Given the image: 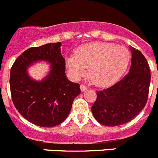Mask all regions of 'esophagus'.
I'll return each instance as SVG.
<instances>
[{"label":"esophagus","instance_id":"1","mask_svg":"<svg viewBox=\"0 0 158 158\" xmlns=\"http://www.w3.org/2000/svg\"><path fill=\"white\" fill-rule=\"evenodd\" d=\"M80 88H81V91H86L87 89H88L87 86H85V85H81Z\"/></svg>","mask_w":158,"mask_h":158}]
</instances>
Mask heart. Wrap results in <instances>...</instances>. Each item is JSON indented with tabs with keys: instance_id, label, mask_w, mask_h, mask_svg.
<instances>
[{
	"instance_id": "heart-1",
	"label": "heart",
	"mask_w": 158,
	"mask_h": 158,
	"mask_svg": "<svg viewBox=\"0 0 158 158\" xmlns=\"http://www.w3.org/2000/svg\"><path fill=\"white\" fill-rule=\"evenodd\" d=\"M130 60V54L126 48L95 42L77 48L75 56L67 58V66L73 77L85 75L88 68L93 84L98 87H109L125 73Z\"/></svg>"
}]
</instances>
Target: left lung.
Listing matches in <instances>:
<instances>
[{"mask_svg": "<svg viewBox=\"0 0 158 158\" xmlns=\"http://www.w3.org/2000/svg\"><path fill=\"white\" fill-rule=\"evenodd\" d=\"M130 72L107 89L97 91L91 112L99 123L117 127L131 121L148 102L151 83L149 64L142 52L133 47Z\"/></svg>", "mask_w": 158, "mask_h": 158, "instance_id": "1", "label": "left lung"}]
</instances>
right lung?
Segmentation results:
<instances>
[{"label":"right lung","instance_id":"obj_1","mask_svg":"<svg viewBox=\"0 0 158 158\" xmlns=\"http://www.w3.org/2000/svg\"><path fill=\"white\" fill-rule=\"evenodd\" d=\"M60 46L61 43H56L29 48L16 59L10 69L13 104L24 118L39 127H53L62 123L81 93L79 84L70 81L66 77ZM40 60L51 63V70L43 81L36 82L26 70Z\"/></svg>","mask_w":158,"mask_h":158}]
</instances>
